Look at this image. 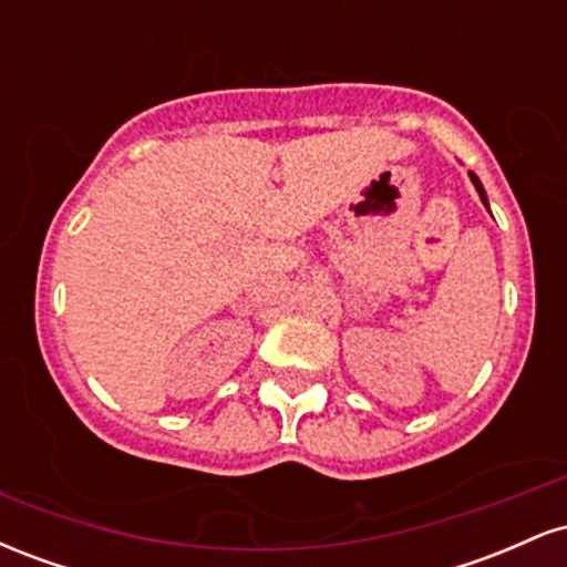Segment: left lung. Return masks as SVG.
Masks as SVG:
<instances>
[{
  "mask_svg": "<svg viewBox=\"0 0 567 567\" xmlns=\"http://www.w3.org/2000/svg\"><path fill=\"white\" fill-rule=\"evenodd\" d=\"M470 178H472V184H474V188H477V194H480V199H483V205L487 207V194H485V188H483V184H480V178H477V175H474L472 171H470Z\"/></svg>",
  "mask_w": 567,
  "mask_h": 567,
  "instance_id": "8db88e82",
  "label": "left lung"
}]
</instances>
